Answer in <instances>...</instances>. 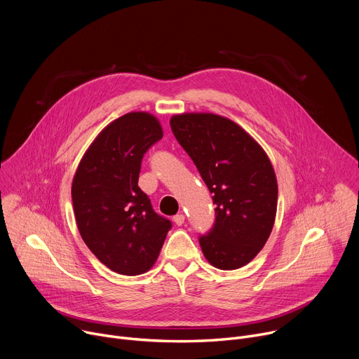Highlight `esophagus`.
<instances>
[{"mask_svg":"<svg viewBox=\"0 0 359 359\" xmlns=\"http://www.w3.org/2000/svg\"><path fill=\"white\" fill-rule=\"evenodd\" d=\"M173 222L177 224V226H182L184 223V215L183 213H177L176 216H173Z\"/></svg>","mask_w":359,"mask_h":359,"instance_id":"1","label":"esophagus"}]
</instances>
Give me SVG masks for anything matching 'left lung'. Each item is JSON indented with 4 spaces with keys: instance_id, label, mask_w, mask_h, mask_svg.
I'll use <instances>...</instances> for the list:
<instances>
[{
    "instance_id": "left-lung-1",
    "label": "left lung",
    "mask_w": 359,
    "mask_h": 359,
    "mask_svg": "<svg viewBox=\"0 0 359 359\" xmlns=\"http://www.w3.org/2000/svg\"><path fill=\"white\" fill-rule=\"evenodd\" d=\"M170 128L216 204L213 227L198 236L204 257L220 270L245 266L264 247L276 220L278 187L269 156L219 115H176Z\"/></svg>"
}]
</instances>
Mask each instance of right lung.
<instances>
[{"label":"right lung","mask_w":359,"mask_h":359,"mask_svg":"<svg viewBox=\"0 0 359 359\" xmlns=\"http://www.w3.org/2000/svg\"><path fill=\"white\" fill-rule=\"evenodd\" d=\"M162 137L155 116L126 114L97 135L72 182L78 230L96 259L118 274L146 273L172 229L137 186L144 153Z\"/></svg>","instance_id":"add662e5"}]
</instances>
